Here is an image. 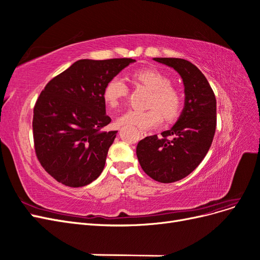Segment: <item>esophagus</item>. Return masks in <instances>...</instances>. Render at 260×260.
<instances>
[{
	"mask_svg": "<svg viewBox=\"0 0 260 260\" xmlns=\"http://www.w3.org/2000/svg\"><path fill=\"white\" fill-rule=\"evenodd\" d=\"M146 136H147L146 131H143V130H141V131H140V137H141V138H145Z\"/></svg>",
	"mask_w": 260,
	"mask_h": 260,
	"instance_id": "34e87169",
	"label": "esophagus"
}]
</instances>
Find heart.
Segmentation results:
<instances>
[{"mask_svg": "<svg viewBox=\"0 0 260 260\" xmlns=\"http://www.w3.org/2000/svg\"><path fill=\"white\" fill-rule=\"evenodd\" d=\"M136 78L152 91L147 104L151 108L146 111L128 109L117 118L118 124H131L141 130H147L160 123L161 114L167 121L174 120L179 116L182 107V99L180 93L171 86L168 77L158 70L145 69L138 72ZM127 94V82L123 77L117 75L106 82L103 89V100L108 106L116 107Z\"/></svg>", "mask_w": 260, "mask_h": 260, "instance_id": "1", "label": "heart"}]
</instances>
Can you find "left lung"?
I'll use <instances>...</instances> for the list:
<instances>
[{"label": "left lung", "mask_w": 260, "mask_h": 260, "mask_svg": "<svg viewBox=\"0 0 260 260\" xmlns=\"http://www.w3.org/2000/svg\"><path fill=\"white\" fill-rule=\"evenodd\" d=\"M174 68L184 84V108L171 129L141 140L137 156L147 176L161 183L185 178L206 156L217 124V102L206 77L191 61L156 57Z\"/></svg>", "instance_id": "8db88e82"}]
</instances>
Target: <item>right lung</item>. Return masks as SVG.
Returning <instances> with one entry per match:
<instances>
[{
	"label": "right lung",
	"mask_w": 260,
	"mask_h": 260,
	"mask_svg": "<svg viewBox=\"0 0 260 260\" xmlns=\"http://www.w3.org/2000/svg\"><path fill=\"white\" fill-rule=\"evenodd\" d=\"M132 58L80 59L45 85L34 108L35 151L59 183L79 187L99 178L117 131H102L106 115L103 89Z\"/></svg>",
	"instance_id": "1"
}]
</instances>
